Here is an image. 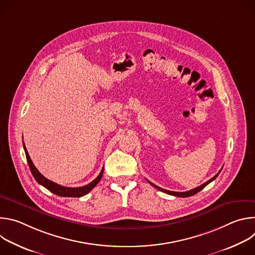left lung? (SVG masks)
<instances>
[{"label": "left lung", "instance_id": "1", "mask_svg": "<svg viewBox=\"0 0 255 255\" xmlns=\"http://www.w3.org/2000/svg\"><path fill=\"white\" fill-rule=\"evenodd\" d=\"M221 172V170L218 172L215 176H213L211 179H209L208 181H206L205 184H203V185H201V186H199V187H197L196 189H193V190H191V191H188V192H172V191H167V190H164V189H161V188H159V187H157V186H155V185H153L152 183H150L149 180H147L148 183L151 185V186H153L155 189H157V190H159L160 192H163V193H165V194H168V195H171V196H174V197H179V198H187V197H191V196H194V195H196L197 193H199L200 191H202L207 185H209L211 181H213L218 175H219V173Z\"/></svg>", "mask_w": 255, "mask_h": 255}]
</instances>
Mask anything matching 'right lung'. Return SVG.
Here are the masks:
<instances>
[{
	"instance_id": "add662e5",
	"label": "right lung",
	"mask_w": 255,
	"mask_h": 255,
	"mask_svg": "<svg viewBox=\"0 0 255 255\" xmlns=\"http://www.w3.org/2000/svg\"><path fill=\"white\" fill-rule=\"evenodd\" d=\"M23 147H24V150H25V154H26V158H27V161H28V164H29V167H30V170L34 176V178L36 179V181L41 186H43L44 188H46L48 191H50L51 193L59 196V197H71V198H80V197H83L85 195H87L88 193H90L100 181V179L102 178V175H103V172H104V167L103 169L101 170L100 174L92 181V183L88 184L87 186H84V187H80V188H66V187H63V186H60V185H57L55 183H53V181L47 179L46 177H44L38 170L37 168L35 167V165L33 164L29 154H28V151L25 147V144L23 142Z\"/></svg>"
}]
</instances>
